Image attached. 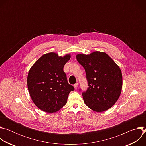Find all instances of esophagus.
Here are the masks:
<instances>
[{
	"label": "esophagus",
	"mask_w": 146,
	"mask_h": 146,
	"mask_svg": "<svg viewBox=\"0 0 146 146\" xmlns=\"http://www.w3.org/2000/svg\"><path fill=\"white\" fill-rule=\"evenodd\" d=\"M78 83H76V84L74 85V87L75 89H77V87H78Z\"/></svg>",
	"instance_id": "obj_1"
}]
</instances>
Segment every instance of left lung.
Instances as JSON below:
<instances>
[{
	"label": "left lung",
	"mask_w": 146,
	"mask_h": 146,
	"mask_svg": "<svg viewBox=\"0 0 146 146\" xmlns=\"http://www.w3.org/2000/svg\"><path fill=\"white\" fill-rule=\"evenodd\" d=\"M76 58L86 73L88 88L82 93L86 105L96 112L108 110L121 92L122 76L119 67L105 52L78 54Z\"/></svg>",
	"instance_id": "left-lung-1"
}]
</instances>
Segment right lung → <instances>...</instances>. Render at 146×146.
Masks as SVG:
<instances>
[{"label": "right lung", "instance_id": "right-lung-1", "mask_svg": "<svg viewBox=\"0 0 146 146\" xmlns=\"http://www.w3.org/2000/svg\"><path fill=\"white\" fill-rule=\"evenodd\" d=\"M70 55L58 56L55 52L41 56L30 69L27 78L28 88L36 106L47 113H55L67 103L70 91L64 67Z\"/></svg>", "mask_w": 146, "mask_h": 146}]
</instances>
